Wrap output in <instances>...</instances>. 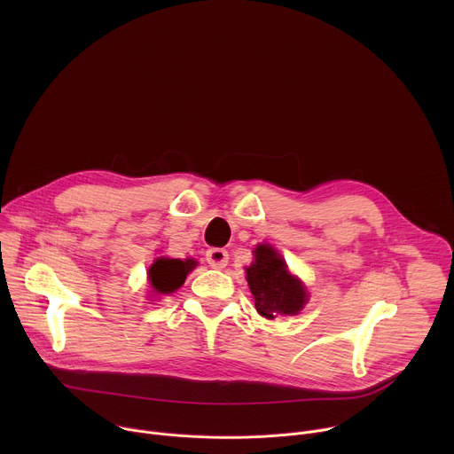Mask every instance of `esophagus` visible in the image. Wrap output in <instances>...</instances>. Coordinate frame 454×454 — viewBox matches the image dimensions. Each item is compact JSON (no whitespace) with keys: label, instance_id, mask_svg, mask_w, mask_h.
<instances>
[{"label":"esophagus","instance_id":"obj_1","mask_svg":"<svg viewBox=\"0 0 454 454\" xmlns=\"http://www.w3.org/2000/svg\"><path fill=\"white\" fill-rule=\"evenodd\" d=\"M207 262L214 268V270H223L228 264V251L226 249H219V247H212L207 251Z\"/></svg>","mask_w":454,"mask_h":454}]
</instances>
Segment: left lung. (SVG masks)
<instances>
[{
    "mask_svg": "<svg viewBox=\"0 0 454 454\" xmlns=\"http://www.w3.org/2000/svg\"><path fill=\"white\" fill-rule=\"evenodd\" d=\"M253 256L246 280L258 314L268 319L298 314L307 303V291L301 280L289 273L282 254L270 244H258Z\"/></svg>",
    "mask_w": 454,
    "mask_h": 454,
    "instance_id": "left-lung-1",
    "label": "left lung"
}]
</instances>
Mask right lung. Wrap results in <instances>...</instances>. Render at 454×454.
<instances>
[{
  "label": "right lung",
  "mask_w": 454,
  "mask_h": 454,
  "mask_svg": "<svg viewBox=\"0 0 454 454\" xmlns=\"http://www.w3.org/2000/svg\"><path fill=\"white\" fill-rule=\"evenodd\" d=\"M193 268H196V262L190 261V258H186V261H179V258H165V256L156 258L147 273L153 293L154 294L174 293L184 284L186 275Z\"/></svg>",
  "instance_id": "add662e5"
}]
</instances>
